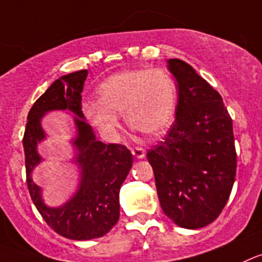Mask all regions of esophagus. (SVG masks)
<instances>
[{"label":"esophagus","mask_w":262,"mask_h":262,"mask_svg":"<svg viewBox=\"0 0 262 262\" xmlns=\"http://www.w3.org/2000/svg\"><path fill=\"white\" fill-rule=\"evenodd\" d=\"M132 154H133L134 158H137V159H143L146 156L145 148L138 147V146H137V147L132 148Z\"/></svg>","instance_id":"obj_1"}]
</instances>
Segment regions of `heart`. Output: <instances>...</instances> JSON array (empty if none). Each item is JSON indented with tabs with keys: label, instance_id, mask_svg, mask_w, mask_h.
<instances>
[{
	"label": "heart",
	"instance_id": "1",
	"mask_svg": "<svg viewBox=\"0 0 262 262\" xmlns=\"http://www.w3.org/2000/svg\"><path fill=\"white\" fill-rule=\"evenodd\" d=\"M98 101H86L82 111L90 123L106 136L119 126L124 114L130 128L158 136L169 126L177 107V86L161 70L136 68L115 73L97 89Z\"/></svg>",
	"mask_w": 262,
	"mask_h": 262
}]
</instances>
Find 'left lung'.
<instances>
[{
    "label": "left lung",
    "mask_w": 262,
    "mask_h": 262,
    "mask_svg": "<svg viewBox=\"0 0 262 262\" xmlns=\"http://www.w3.org/2000/svg\"><path fill=\"white\" fill-rule=\"evenodd\" d=\"M168 68L178 84L176 120L147 159L163 212L178 226L200 229L220 216L235 181L233 120L191 66L169 59Z\"/></svg>",
    "instance_id": "8db88e82"
}]
</instances>
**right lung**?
I'll return each mask as SVG.
<instances>
[{
    "label": "right lung",
    "instance_id": "add662e5",
    "mask_svg": "<svg viewBox=\"0 0 262 262\" xmlns=\"http://www.w3.org/2000/svg\"><path fill=\"white\" fill-rule=\"evenodd\" d=\"M86 76L88 71L81 70L55 80L29 110L23 137L27 186L32 202L55 233L72 241L101 238L116 225L120 187L133 164V156L125 146L97 141L92 126L84 120L81 93ZM53 109H68L79 116L75 118L78 138L74 144L79 151L76 161L82 168V182L73 199L59 209L45 205L40 189L30 177L33 168L42 160L35 148L45 138L40 117Z\"/></svg>",
    "mask_w": 262,
    "mask_h": 262
}]
</instances>
